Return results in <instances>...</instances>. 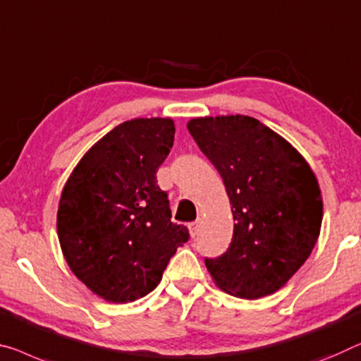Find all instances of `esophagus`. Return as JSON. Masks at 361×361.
Returning a JSON list of instances; mask_svg holds the SVG:
<instances>
[{"label":"esophagus","mask_w":361,"mask_h":361,"mask_svg":"<svg viewBox=\"0 0 361 361\" xmlns=\"http://www.w3.org/2000/svg\"><path fill=\"white\" fill-rule=\"evenodd\" d=\"M198 227H200V221H193V223L188 224V229H190L192 237H195L198 234Z\"/></svg>","instance_id":"34e87169"}]
</instances>
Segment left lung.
<instances>
[{"mask_svg": "<svg viewBox=\"0 0 361 361\" xmlns=\"http://www.w3.org/2000/svg\"><path fill=\"white\" fill-rule=\"evenodd\" d=\"M187 129L224 180L234 214L227 250L204 264L238 298L279 290L318 240L323 200L300 153L250 116L198 118Z\"/></svg>", "mask_w": 361, "mask_h": 361, "instance_id": "8db88e82", "label": "left lung"}]
</instances>
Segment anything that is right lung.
I'll list each match as a JSON object with an SVG mask.
<instances>
[{
    "instance_id": "right-lung-1",
    "label": "right lung",
    "mask_w": 361,
    "mask_h": 361,
    "mask_svg": "<svg viewBox=\"0 0 361 361\" xmlns=\"http://www.w3.org/2000/svg\"><path fill=\"white\" fill-rule=\"evenodd\" d=\"M174 132L171 119L126 121L88 149L61 193L58 237L66 262L104 300L145 297L190 237L171 221L168 192L157 180Z\"/></svg>"
}]
</instances>
